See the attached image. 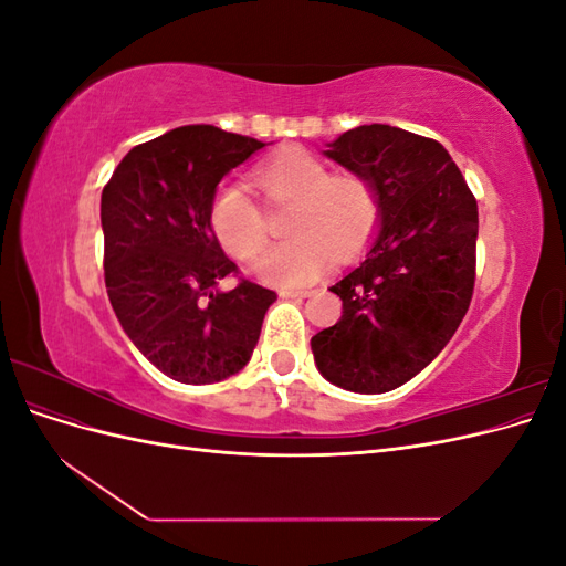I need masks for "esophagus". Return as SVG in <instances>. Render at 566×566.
Segmentation results:
<instances>
[{
	"instance_id": "34e87169",
	"label": "esophagus",
	"mask_w": 566,
	"mask_h": 566,
	"mask_svg": "<svg viewBox=\"0 0 566 566\" xmlns=\"http://www.w3.org/2000/svg\"><path fill=\"white\" fill-rule=\"evenodd\" d=\"M281 297H310L312 290L310 287H281Z\"/></svg>"
}]
</instances>
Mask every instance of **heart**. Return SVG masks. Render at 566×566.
<instances>
[{
    "instance_id": "b5f03b06",
    "label": "heart",
    "mask_w": 566,
    "mask_h": 566,
    "mask_svg": "<svg viewBox=\"0 0 566 566\" xmlns=\"http://www.w3.org/2000/svg\"><path fill=\"white\" fill-rule=\"evenodd\" d=\"M252 184L273 208H285V229L295 235L266 248L254 262L256 276L279 285H304L328 269L335 252L349 260L378 229L380 196L356 169L331 172L300 146L273 153L252 169ZM210 224L224 250L250 260L269 238L264 210L243 188L224 186L212 200Z\"/></svg>"
}]
</instances>
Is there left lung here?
<instances>
[{"label": "left lung", "mask_w": 566, "mask_h": 566, "mask_svg": "<svg viewBox=\"0 0 566 566\" xmlns=\"http://www.w3.org/2000/svg\"><path fill=\"white\" fill-rule=\"evenodd\" d=\"M325 153L378 188L382 231L331 287L342 316L312 337V352L325 380L382 394L430 366L470 310L476 198L447 148L399 127L349 129Z\"/></svg>", "instance_id": "8db88e82"}]
</instances>
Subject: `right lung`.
<instances>
[{"mask_svg":"<svg viewBox=\"0 0 566 566\" xmlns=\"http://www.w3.org/2000/svg\"><path fill=\"white\" fill-rule=\"evenodd\" d=\"M264 144L191 125L134 146L101 193L104 279L134 347L167 378L208 385L241 370L276 293L238 273L210 224L214 188ZM239 283L219 294L216 283Z\"/></svg>","mask_w":566,"mask_h":566,"instance_id":"right-lung-1","label":"right lung"}]
</instances>
